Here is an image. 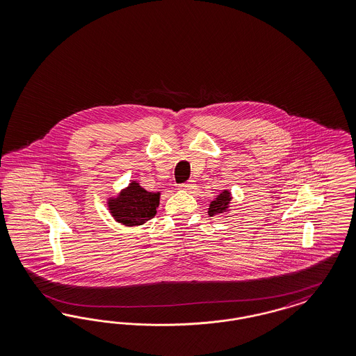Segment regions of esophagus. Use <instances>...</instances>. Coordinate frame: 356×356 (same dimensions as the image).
<instances>
[{
	"label": "esophagus",
	"instance_id": "esophagus-1",
	"mask_svg": "<svg viewBox=\"0 0 356 356\" xmlns=\"http://www.w3.org/2000/svg\"><path fill=\"white\" fill-rule=\"evenodd\" d=\"M195 187H197V185H195L194 181H187L184 185L179 186V188L185 190V191H193Z\"/></svg>",
	"mask_w": 356,
	"mask_h": 356
}]
</instances>
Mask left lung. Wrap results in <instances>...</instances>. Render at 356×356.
Returning <instances> with one entry per match:
<instances>
[{
	"mask_svg": "<svg viewBox=\"0 0 356 356\" xmlns=\"http://www.w3.org/2000/svg\"><path fill=\"white\" fill-rule=\"evenodd\" d=\"M232 200L230 190H223L222 193H219L216 197V200L210 202V204H209V216L210 217H218L220 214L229 213Z\"/></svg>",
	"mask_w": 356,
	"mask_h": 356,
	"instance_id": "left-lung-1",
	"label": "left lung"
}]
</instances>
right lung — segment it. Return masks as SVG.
I'll use <instances>...</instances> for the list:
<instances>
[{"instance_id": "1", "label": "right lung", "mask_w": 356, "mask_h": 356, "mask_svg": "<svg viewBox=\"0 0 356 356\" xmlns=\"http://www.w3.org/2000/svg\"><path fill=\"white\" fill-rule=\"evenodd\" d=\"M161 193L145 190L137 181H131L117 197H110L108 209L118 223L136 227L146 223L156 214Z\"/></svg>"}]
</instances>
